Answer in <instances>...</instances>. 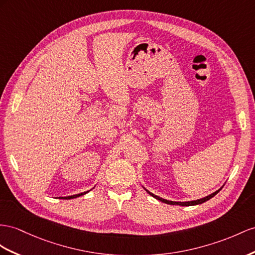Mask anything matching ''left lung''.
Here are the masks:
<instances>
[{
	"label": "left lung",
	"mask_w": 255,
	"mask_h": 255,
	"mask_svg": "<svg viewBox=\"0 0 255 255\" xmlns=\"http://www.w3.org/2000/svg\"><path fill=\"white\" fill-rule=\"evenodd\" d=\"M224 186V185H223ZM222 186V187H223ZM222 187L221 188H219L218 191H215L214 193H212V194H210V195H208V196H206V197H204V198H200V199H197V200H191V201H172V200H167V199H164V198H161V197H159V196H157V195H154L153 193H151V192H148L146 188H144V190L151 195V196H153L154 198H156V199H158V200H160L161 202H165V204H168V205H172V206H185V207H188V206H196V205H200V204H204V202H206L207 200H209V199H211L212 197H214L215 195H217L221 190H222Z\"/></svg>",
	"instance_id": "8db88e82"
}]
</instances>
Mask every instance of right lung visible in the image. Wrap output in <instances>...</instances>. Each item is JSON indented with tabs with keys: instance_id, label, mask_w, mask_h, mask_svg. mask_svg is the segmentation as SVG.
<instances>
[{
	"instance_id": "add662e5",
	"label": "right lung",
	"mask_w": 255,
	"mask_h": 255,
	"mask_svg": "<svg viewBox=\"0 0 255 255\" xmlns=\"http://www.w3.org/2000/svg\"><path fill=\"white\" fill-rule=\"evenodd\" d=\"M91 191V190H90ZM89 191H87V192H84V193H81V194H76V195H72V196H67V197H59L60 199H73V198H77V197H80V196H83V195H85V194H87Z\"/></svg>"
}]
</instances>
